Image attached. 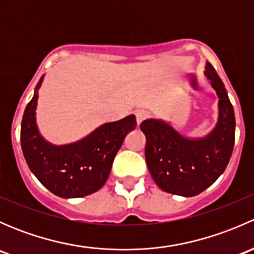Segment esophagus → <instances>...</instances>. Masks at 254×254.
Listing matches in <instances>:
<instances>
[{"mask_svg": "<svg viewBox=\"0 0 254 254\" xmlns=\"http://www.w3.org/2000/svg\"><path fill=\"white\" fill-rule=\"evenodd\" d=\"M148 112L143 111V109H140V111H136L135 112V117H136V123L137 124H140V123L143 122L145 119H147L148 118Z\"/></svg>", "mask_w": 254, "mask_h": 254, "instance_id": "34e87169", "label": "esophagus"}]
</instances>
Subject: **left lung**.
Returning a JSON list of instances; mask_svg holds the SVG:
<instances>
[{
    "label": "left lung",
    "instance_id": "left-lung-1",
    "mask_svg": "<svg viewBox=\"0 0 254 254\" xmlns=\"http://www.w3.org/2000/svg\"><path fill=\"white\" fill-rule=\"evenodd\" d=\"M219 97V117L203 137H187L162 119H146L145 157L155 183L167 193L194 196L224 173L235 143V113L221 78L210 63L204 71Z\"/></svg>",
    "mask_w": 254,
    "mask_h": 254
}]
</instances>
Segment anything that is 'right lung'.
I'll list each match as a JSON object with an SVG mask.
<instances>
[{"label":"right lung","mask_w":254,"mask_h":254,"mask_svg":"<svg viewBox=\"0 0 254 254\" xmlns=\"http://www.w3.org/2000/svg\"><path fill=\"white\" fill-rule=\"evenodd\" d=\"M44 75L27 104L20 127V145L27 165L38 181L60 198H81L99 190L108 179L115 155L136 127L135 115L106 123L76 142L54 145L37 125L38 98Z\"/></svg>","instance_id":"1"}]
</instances>
